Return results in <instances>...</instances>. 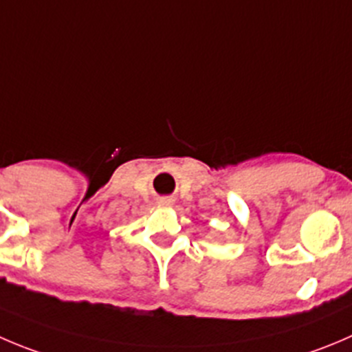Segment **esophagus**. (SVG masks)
Segmentation results:
<instances>
[{
  "mask_svg": "<svg viewBox=\"0 0 352 352\" xmlns=\"http://www.w3.org/2000/svg\"><path fill=\"white\" fill-rule=\"evenodd\" d=\"M158 204H160V206H172L173 199H172V197H160Z\"/></svg>",
  "mask_w": 352,
  "mask_h": 352,
  "instance_id": "34e87169",
  "label": "esophagus"
}]
</instances>
